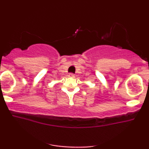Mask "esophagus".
Returning a JSON list of instances; mask_svg holds the SVG:
<instances>
[{
  "mask_svg": "<svg viewBox=\"0 0 149 149\" xmlns=\"http://www.w3.org/2000/svg\"><path fill=\"white\" fill-rule=\"evenodd\" d=\"M68 76H69V77H72V78H73V77H75L74 74H73V73H69V74L68 75Z\"/></svg>",
  "mask_w": 149,
  "mask_h": 149,
  "instance_id": "1",
  "label": "esophagus"
}]
</instances>
